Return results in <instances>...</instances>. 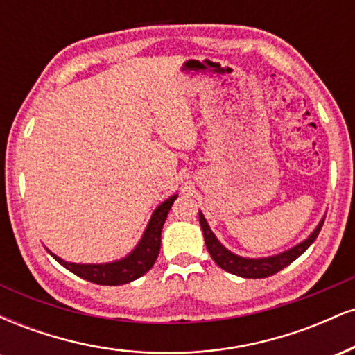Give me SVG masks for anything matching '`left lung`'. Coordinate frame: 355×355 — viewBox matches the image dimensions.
Returning a JSON list of instances; mask_svg holds the SVG:
<instances>
[{
    "label": "left lung",
    "mask_w": 355,
    "mask_h": 355,
    "mask_svg": "<svg viewBox=\"0 0 355 355\" xmlns=\"http://www.w3.org/2000/svg\"><path fill=\"white\" fill-rule=\"evenodd\" d=\"M198 220H200V227L203 230V239H205L207 250H209L211 259L215 260V263H217L220 268H223V270L230 272V274L234 275L243 277V279H266V277L274 275L277 272L282 270V268L291 266L295 259H299V257L312 245L313 240L319 235L322 225H324V218H322L319 225L315 227V230H313L304 242L297 243L295 247L288 248V250L282 252V254L263 257V259H245V257L232 254L230 250H227V248L218 242L217 237L214 235V232L210 230L209 223H207L202 211H198Z\"/></svg>",
    "instance_id": "1"
}]
</instances>
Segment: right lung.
I'll return each mask as SVG.
<instances>
[{
  "mask_svg": "<svg viewBox=\"0 0 355 355\" xmlns=\"http://www.w3.org/2000/svg\"><path fill=\"white\" fill-rule=\"evenodd\" d=\"M178 195H172V197L166 198L164 203L157 207L148 225H146L144 237H141L138 245L125 259L110 263H71L51 254L50 250L48 252H50V255L56 262L61 263L64 268H68L75 275L88 280V282L98 285H123L132 282V280L146 274L153 267L158 252H160L162 229H164L166 215H168Z\"/></svg>",
  "mask_w": 355,
  "mask_h": 355,
  "instance_id": "1",
  "label": "right lung"
}]
</instances>
